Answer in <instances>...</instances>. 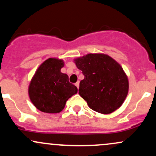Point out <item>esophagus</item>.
I'll list each match as a JSON object with an SVG mask.
<instances>
[{
  "label": "esophagus",
  "mask_w": 156,
  "mask_h": 156,
  "mask_svg": "<svg viewBox=\"0 0 156 156\" xmlns=\"http://www.w3.org/2000/svg\"><path fill=\"white\" fill-rule=\"evenodd\" d=\"M79 83H80V82L79 81H78L77 82V83H76V87L77 88H79Z\"/></svg>",
  "instance_id": "1"
}]
</instances>
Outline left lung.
Returning <instances> with one entry per match:
<instances>
[{
  "instance_id": "obj_1",
  "label": "left lung",
  "mask_w": 156,
  "mask_h": 156,
  "mask_svg": "<svg viewBox=\"0 0 156 156\" xmlns=\"http://www.w3.org/2000/svg\"><path fill=\"white\" fill-rule=\"evenodd\" d=\"M74 63L84 76L78 91L89 108L103 114L120 108L128 95L129 82L117 61L98 53L75 58Z\"/></svg>"
}]
</instances>
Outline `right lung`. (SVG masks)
Returning a JSON list of instances; mask_svg holds the SVG:
<instances>
[{
    "label": "right lung",
    "mask_w": 156,
    "mask_h": 156,
    "mask_svg": "<svg viewBox=\"0 0 156 156\" xmlns=\"http://www.w3.org/2000/svg\"><path fill=\"white\" fill-rule=\"evenodd\" d=\"M62 59L49 58L37 68L28 86V96L38 110L56 114L64 108L66 102L77 94L78 89L69 82V77L61 72Z\"/></svg>",
    "instance_id": "obj_1"
}]
</instances>
